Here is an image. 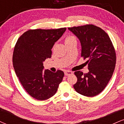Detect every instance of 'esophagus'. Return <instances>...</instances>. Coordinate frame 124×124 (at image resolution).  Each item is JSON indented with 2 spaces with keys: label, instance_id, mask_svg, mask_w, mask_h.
I'll return each instance as SVG.
<instances>
[{
  "label": "esophagus",
  "instance_id": "1",
  "mask_svg": "<svg viewBox=\"0 0 124 124\" xmlns=\"http://www.w3.org/2000/svg\"><path fill=\"white\" fill-rule=\"evenodd\" d=\"M64 73H65V75H66V76H69V75H71L73 74V72L69 70H65Z\"/></svg>",
  "mask_w": 124,
  "mask_h": 124
}]
</instances>
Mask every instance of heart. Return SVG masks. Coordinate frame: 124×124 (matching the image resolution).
<instances>
[{"mask_svg": "<svg viewBox=\"0 0 124 124\" xmlns=\"http://www.w3.org/2000/svg\"><path fill=\"white\" fill-rule=\"evenodd\" d=\"M76 39L73 36H72V35H69V36L66 37V38H65V42H68V41H70L72 39Z\"/></svg>", "mask_w": 124, "mask_h": 124, "instance_id": "1", "label": "heart"}]
</instances>
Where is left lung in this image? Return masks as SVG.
Masks as SVG:
<instances>
[{"instance_id": "left-lung-1", "label": "left lung", "mask_w": 124, "mask_h": 124, "mask_svg": "<svg viewBox=\"0 0 124 124\" xmlns=\"http://www.w3.org/2000/svg\"><path fill=\"white\" fill-rule=\"evenodd\" d=\"M82 45L81 56L87 59L89 72L76 71L78 78L73 87L78 93L94 97L105 89L111 78L116 63V53L108 35L93 24L69 27Z\"/></svg>"}]
</instances>
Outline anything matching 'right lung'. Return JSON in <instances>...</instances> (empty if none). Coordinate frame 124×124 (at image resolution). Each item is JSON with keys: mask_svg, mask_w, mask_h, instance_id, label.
I'll return each instance as SVG.
<instances>
[{"mask_svg": "<svg viewBox=\"0 0 124 124\" xmlns=\"http://www.w3.org/2000/svg\"><path fill=\"white\" fill-rule=\"evenodd\" d=\"M66 30H29L18 38L15 45L13 64L16 76L28 94L38 100L53 96L63 79V71H42V62L51 57V49Z\"/></svg>", "mask_w": 124, "mask_h": 124, "instance_id": "obj_1", "label": "right lung"}]
</instances>
